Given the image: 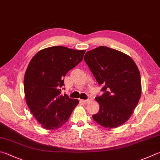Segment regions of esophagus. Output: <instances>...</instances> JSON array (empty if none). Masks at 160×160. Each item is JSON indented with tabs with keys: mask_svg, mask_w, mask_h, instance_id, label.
I'll use <instances>...</instances> for the list:
<instances>
[{
	"mask_svg": "<svg viewBox=\"0 0 160 160\" xmlns=\"http://www.w3.org/2000/svg\"><path fill=\"white\" fill-rule=\"evenodd\" d=\"M91 100H92V98H89L88 99H86V100H80V101H81V102L84 103H88L90 102V101H91Z\"/></svg>",
	"mask_w": 160,
	"mask_h": 160,
	"instance_id": "esophagus-1",
	"label": "esophagus"
}]
</instances>
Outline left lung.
Masks as SVG:
<instances>
[{
	"label": "left lung",
	"instance_id": "obj_1",
	"mask_svg": "<svg viewBox=\"0 0 160 160\" xmlns=\"http://www.w3.org/2000/svg\"><path fill=\"white\" fill-rule=\"evenodd\" d=\"M85 62L104 92L95 99L99 111L92 115L106 128H116L129 120L141 95V75L128 55L104 46L87 52Z\"/></svg>",
	"mask_w": 160,
	"mask_h": 160
}]
</instances>
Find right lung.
<instances>
[{"mask_svg": "<svg viewBox=\"0 0 160 160\" xmlns=\"http://www.w3.org/2000/svg\"><path fill=\"white\" fill-rule=\"evenodd\" d=\"M85 50L54 46L32 58L24 75L26 102L43 128L54 130L64 124L79 101L61 94L65 77L83 59Z\"/></svg>", "mask_w": 160, "mask_h": 160, "instance_id": "1", "label": "right lung"}]
</instances>
